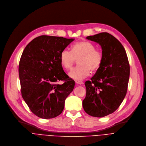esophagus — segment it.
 <instances>
[{
    "instance_id": "1",
    "label": "esophagus",
    "mask_w": 146,
    "mask_h": 146,
    "mask_svg": "<svg viewBox=\"0 0 146 146\" xmlns=\"http://www.w3.org/2000/svg\"><path fill=\"white\" fill-rule=\"evenodd\" d=\"M75 83L78 84H79V85H81V84H83V82H82V81H80V80H75Z\"/></svg>"
}]
</instances>
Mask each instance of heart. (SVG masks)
Returning a JSON list of instances; mask_svg holds the SVG:
<instances>
[{
	"label": "heart",
	"mask_w": 146,
	"mask_h": 146,
	"mask_svg": "<svg viewBox=\"0 0 146 146\" xmlns=\"http://www.w3.org/2000/svg\"><path fill=\"white\" fill-rule=\"evenodd\" d=\"M78 66L72 69L69 73L70 78L75 80H82L89 76L90 71H98L102 64V53L95 49V46L90 42L82 41L74 44L71 51L63 50L60 53V62L66 70L71 69L75 60H78Z\"/></svg>",
	"instance_id": "1"
}]
</instances>
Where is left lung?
<instances>
[{
	"label": "left lung",
	"instance_id": "8db88e82",
	"mask_svg": "<svg viewBox=\"0 0 146 146\" xmlns=\"http://www.w3.org/2000/svg\"><path fill=\"white\" fill-rule=\"evenodd\" d=\"M102 48V62L95 75L84 84L86 95L82 102L84 111L96 117H103L120 106L127 92L130 67L125 50L120 42L104 32L87 36Z\"/></svg>",
	"mask_w": 146,
	"mask_h": 146
}]
</instances>
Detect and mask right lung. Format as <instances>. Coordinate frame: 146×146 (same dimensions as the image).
<instances>
[{"label": "right lung", "instance_id": "add662e5", "mask_svg": "<svg viewBox=\"0 0 146 146\" xmlns=\"http://www.w3.org/2000/svg\"><path fill=\"white\" fill-rule=\"evenodd\" d=\"M75 39L41 36L25 47L19 64L22 98L38 117L48 119L60 114L75 81L64 71L62 52ZM65 80L62 85L55 82Z\"/></svg>", "mask_w": 146, "mask_h": 146}]
</instances>
